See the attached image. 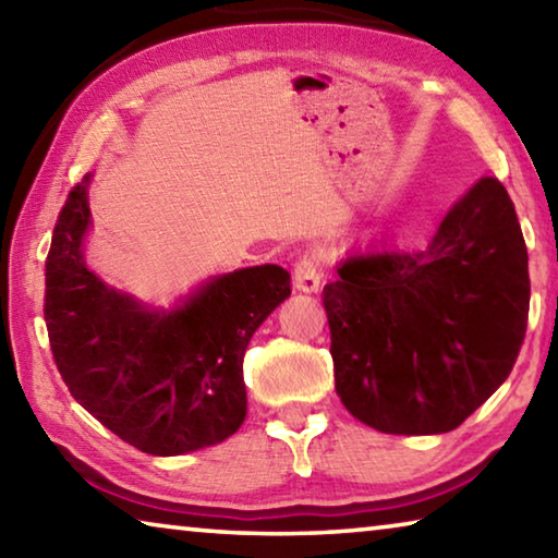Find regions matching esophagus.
Instances as JSON below:
<instances>
[{
    "label": "esophagus",
    "instance_id": "obj_1",
    "mask_svg": "<svg viewBox=\"0 0 558 558\" xmlns=\"http://www.w3.org/2000/svg\"><path fill=\"white\" fill-rule=\"evenodd\" d=\"M323 280V266L317 256H302L292 270V286L300 292H317Z\"/></svg>",
    "mask_w": 558,
    "mask_h": 558
}]
</instances>
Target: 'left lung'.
Returning a JSON list of instances; mask_svg holds the SVG:
<instances>
[{"label":"left lung","mask_w":558,"mask_h":558,"mask_svg":"<svg viewBox=\"0 0 558 558\" xmlns=\"http://www.w3.org/2000/svg\"><path fill=\"white\" fill-rule=\"evenodd\" d=\"M526 245L495 177L413 253H352L323 302L344 409L393 436L458 428L512 372L529 315Z\"/></svg>","instance_id":"8db88e82"}]
</instances>
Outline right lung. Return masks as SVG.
Wrapping results in <instances>:
<instances>
[{
    "instance_id": "add662e5",
    "label": "right lung",
    "mask_w": 558,
    "mask_h": 558,
    "mask_svg": "<svg viewBox=\"0 0 558 558\" xmlns=\"http://www.w3.org/2000/svg\"><path fill=\"white\" fill-rule=\"evenodd\" d=\"M90 174L71 189L46 258L44 319L75 401L149 456L216 446L245 418L243 354L290 295V272L253 266L206 280L174 307L143 305L86 266Z\"/></svg>"
}]
</instances>
